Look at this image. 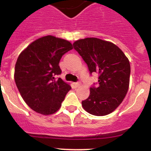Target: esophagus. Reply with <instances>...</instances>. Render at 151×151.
<instances>
[{
    "label": "esophagus",
    "mask_w": 151,
    "mask_h": 151,
    "mask_svg": "<svg viewBox=\"0 0 151 151\" xmlns=\"http://www.w3.org/2000/svg\"><path fill=\"white\" fill-rule=\"evenodd\" d=\"M74 85H75V87H78L80 85V82H74Z\"/></svg>",
    "instance_id": "1"
}]
</instances>
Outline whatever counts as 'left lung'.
Wrapping results in <instances>:
<instances>
[{
    "mask_svg": "<svg viewBox=\"0 0 151 151\" xmlns=\"http://www.w3.org/2000/svg\"><path fill=\"white\" fill-rule=\"evenodd\" d=\"M74 49L88 65L91 74H98V86L82 102L84 110L94 116L110 114L127 94L130 78L129 60L119 47L110 41L86 38L75 41Z\"/></svg>",
    "mask_w": 151,
    "mask_h": 151,
    "instance_id": "left-lung-1",
    "label": "left lung"
}]
</instances>
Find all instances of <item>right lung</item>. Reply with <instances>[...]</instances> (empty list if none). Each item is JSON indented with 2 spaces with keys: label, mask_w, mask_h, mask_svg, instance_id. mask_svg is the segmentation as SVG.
<instances>
[{
  "label": "right lung",
  "mask_w": 151,
  "mask_h": 151,
  "mask_svg": "<svg viewBox=\"0 0 151 151\" xmlns=\"http://www.w3.org/2000/svg\"><path fill=\"white\" fill-rule=\"evenodd\" d=\"M72 49L69 41L47 35L33 41L19 55L14 79L22 99L32 110L50 115L60 108L71 86L54 76L62 73L61 57Z\"/></svg>",
  "instance_id": "right-lung-1"
}]
</instances>
